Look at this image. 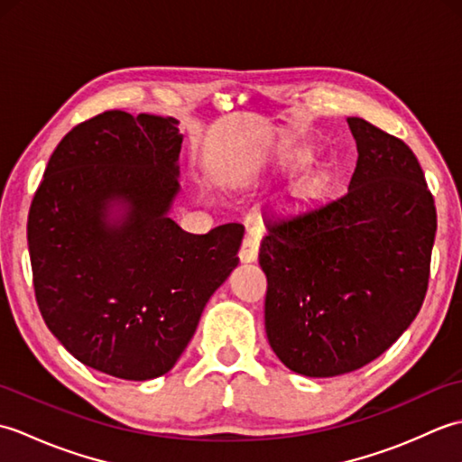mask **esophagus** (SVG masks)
Listing matches in <instances>:
<instances>
[{
  "instance_id": "obj_1",
  "label": "esophagus",
  "mask_w": 462,
  "mask_h": 462,
  "mask_svg": "<svg viewBox=\"0 0 462 462\" xmlns=\"http://www.w3.org/2000/svg\"><path fill=\"white\" fill-rule=\"evenodd\" d=\"M258 252H260V232L252 230L246 238L242 242L240 248V260L242 262H256L258 260Z\"/></svg>"
}]
</instances>
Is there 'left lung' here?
<instances>
[{"instance_id": "obj_1", "label": "left lung", "mask_w": 462, "mask_h": 462, "mask_svg": "<svg viewBox=\"0 0 462 462\" xmlns=\"http://www.w3.org/2000/svg\"><path fill=\"white\" fill-rule=\"evenodd\" d=\"M357 164L349 189L266 218V333L288 369L351 373L387 351L423 306L435 200L409 146L349 116Z\"/></svg>"}]
</instances>
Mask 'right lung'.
Listing matches in <instances>:
<instances>
[{
  "mask_svg": "<svg viewBox=\"0 0 462 462\" xmlns=\"http://www.w3.org/2000/svg\"><path fill=\"white\" fill-rule=\"evenodd\" d=\"M182 134L172 116L106 111L57 144L27 218L39 311L61 346L106 375L169 373L238 266L242 224L184 232Z\"/></svg>",
  "mask_w": 462,
  "mask_h": 462,
  "instance_id": "obj_1",
  "label": "right lung"
}]
</instances>
